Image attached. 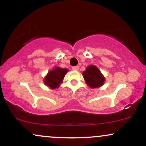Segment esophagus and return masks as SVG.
Instances as JSON below:
<instances>
[{
    "instance_id": "obj_1",
    "label": "esophagus",
    "mask_w": 146,
    "mask_h": 146,
    "mask_svg": "<svg viewBox=\"0 0 146 146\" xmlns=\"http://www.w3.org/2000/svg\"><path fill=\"white\" fill-rule=\"evenodd\" d=\"M72 69L74 70V71H78V70L79 69V66H73V67H72Z\"/></svg>"
}]
</instances>
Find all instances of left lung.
<instances>
[{
  "instance_id": "8db88e82",
  "label": "left lung",
  "mask_w": 146,
  "mask_h": 146,
  "mask_svg": "<svg viewBox=\"0 0 146 146\" xmlns=\"http://www.w3.org/2000/svg\"><path fill=\"white\" fill-rule=\"evenodd\" d=\"M82 75L86 84L91 88H99L104 84L105 77L95 65L87 66L82 73Z\"/></svg>"
}]
</instances>
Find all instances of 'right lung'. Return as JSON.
Masks as SVG:
<instances>
[{"label":"right lung","instance_id":"add662e5","mask_svg":"<svg viewBox=\"0 0 146 146\" xmlns=\"http://www.w3.org/2000/svg\"><path fill=\"white\" fill-rule=\"evenodd\" d=\"M68 72L67 68L55 67L48 72L44 78V83L50 89L58 88L62 83L65 75Z\"/></svg>","mask_w":146,"mask_h":146}]
</instances>
